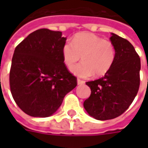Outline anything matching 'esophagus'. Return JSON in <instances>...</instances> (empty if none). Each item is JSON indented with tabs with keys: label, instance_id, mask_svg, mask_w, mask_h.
<instances>
[{
	"label": "esophagus",
	"instance_id": "1",
	"mask_svg": "<svg viewBox=\"0 0 148 148\" xmlns=\"http://www.w3.org/2000/svg\"><path fill=\"white\" fill-rule=\"evenodd\" d=\"M77 85H82V84H85V82L82 80H81V79H77Z\"/></svg>",
	"mask_w": 148,
	"mask_h": 148
}]
</instances>
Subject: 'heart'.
Masks as SVG:
<instances>
[{"label": "heart", "mask_w": 148, "mask_h": 148, "mask_svg": "<svg viewBox=\"0 0 148 148\" xmlns=\"http://www.w3.org/2000/svg\"><path fill=\"white\" fill-rule=\"evenodd\" d=\"M62 55L65 65L71 67L82 57L79 64L71 71L77 77L88 78L94 74L101 77L107 74L116 59V49L112 42L90 32L77 34L71 42L62 46Z\"/></svg>", "instance_id": "1"}]
</instances>
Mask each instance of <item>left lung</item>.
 <instances>
[{"instance_id": "1", "label": "left lung", "mask_w": 148, "mask_h": 148, "mask_svg": "<svg viewBox=\"0 0 148 148\" xmlns=\"http://www.w3.org/2000/svg\"><path fill=\"white\" fill-rule=\"evenodd\" d=\"M116 59L110 71L99 79L87 82L91 90L84 101L88 114L99 121L111 120L126 111L140 87V58L129 41L111 33Z\"/></svg>"}]
</instances>
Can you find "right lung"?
<instances>
[{
  "label": "right lung",
  "instance_id": "1",
  "mask_svg": "<svg viewBox=\"0 0 148 148\" xmlns=\"http://www.w3.org/2000/svg\"><path fill=\"white\" fill-rule=\"evenodd\" d=\"M66 37L42 28L29 34L16 47L9 74L13 99L26 114L47 117L77 86L62 55Z\"/></svg>",
  "mask_w": 148,
  "mask_h": 148
}]
</instances>
